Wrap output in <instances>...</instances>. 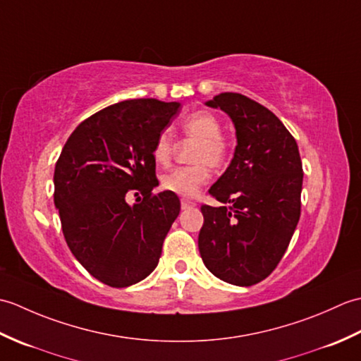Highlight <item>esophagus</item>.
I'll list each match as a JSON object with an SVG mask.
<instances>
[{
	"mask_svg": "<svg viewBox=\"0 0 361 361\" xmlns=\"http://www.w3.org/2000/svg\"><path fill=\"white\" fill-rule=\"evenodd\" d=\"M197 203L188 200V198H181V209H190V208H195Z\"/></svg>",
	"mask_w": 361,
	"mask_h": 361,
	"instance_id": "34e87169",
	"label": "esophagus"
}]
</instances>
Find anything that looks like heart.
I'll use <instances>...</instances> for the list:
<instances>
[{"instance_id":"1","label":"heart","mask_w":361,"mask_h":361,"mask_svg":"<svg viewBox=\"0 0 361 361\" xmlns=\"http://www.w3.org/2000/svg\"><path fill=\"white\" fill-rule=\"evenodd\" d=\"M183 132L197 145L192 152L195 164L173 169L163 175L161 185L166 190L183 197H192L209 181V169L204 163L214 167L225 163L228 145L221 137V126L219 119L208 111H198L183 121ZM173 155L172 136L169 132H161L152 149L153 161L161 167L169 166Z\"/></svg>"}]
</instances>
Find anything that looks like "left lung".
I'll list each match as a JSON object with an SVG mask.
<instances>
[{
    "mask_svg": "<svg viewBox=\"0 0 361 361\" xmlns=\"http://www.w3.org/2000/svg\"><path fill=\"white\" fill-rule=\"evenodd\" d=\"M204 104L228 114L237 145L231 163L209 189L224 206H202L198 250L214 276L250 287L274 270L296 229L301 157L286 126L250 97L221 93Z\"/></svg>",
    "mask_w": 361,
    "mask_h": 361,
    "instance_id": "1",
    "label": "left lung"
}]
</instances>
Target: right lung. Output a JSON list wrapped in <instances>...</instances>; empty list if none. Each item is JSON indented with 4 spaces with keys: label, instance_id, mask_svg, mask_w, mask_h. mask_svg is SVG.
<instances>
[{
    "label": "right lung",
    "instance_id": "1",
    "mask_svg": "<svg viewBox=\"0 0 361 361\" xmlns=\"http://www.w3.org/2000/svg\"><path fill=\"white\" fill-rule=\"evenodd\" d=\"M180 102L132 99L97 111L75 127L54 171V204L65 240L85 270L124 288L155 270L180 214L171 190L157 195L152 149ZM142 195L128 205L126 197Z\"/></svg>",
    "mask_w": 361,
    "mask_h": 361
}]
</instances>
